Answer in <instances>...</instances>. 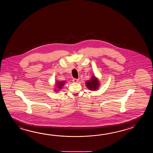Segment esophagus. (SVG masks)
<instances>
[{"label":"esophagus","instance_id":"34e87169","mask_svg":"<svg viewBox=\"0 0 153 153\" xmlns=\"http://www.w3.org/2000/svg\"><path fill=\"white\" fill-rule=\"evenodd\" d=\"M73 81L74 82H78V81H79V79H78L74 78V79H73Z\"/></svg>","mask_w":153,"mask_h":153}]
</instances>
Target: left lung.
Segmentation results:
<instances>
[{
	"label": "left lung",
	"instance_id": "8db88e82",
	"mask_svg": "<svg viewBox=\"0 0 153 153\" xmlns=\"http://www.w3.org/2000/svg\"><path fill=\"white\" fill-rule=\"evenodd\" d=\"M86 85L88 88L90 89V90H96L98 88L99 81L97 78L94 76L91 78V80L86 82Z\"/></svg>",
	"mask_w": 153,
	"mask_h": 153
}]
</instances>
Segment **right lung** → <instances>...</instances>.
I'll return each mask as SVG.
<instances>
[{
  "mask_svg": "<svg viewBox=\"0 0 153 153\" xmlns=\"http://www.w3.org/2000/svg\"><path fill=\"white\" fill-rule=\"evenodd\" d=\"M65 84V81H59V82H57V88H59V89H61L62 88V87L63 86V85Z\"/></svg>",
  "mask_w": 153,
  "mask_h": 153,
  "instance_id": "obj_1",
  "label": "right lung"
}]
</instances>
